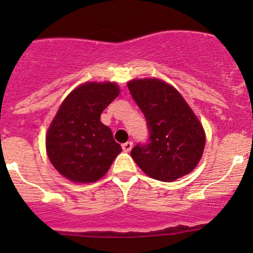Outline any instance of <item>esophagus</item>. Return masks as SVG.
Segmentation results:
<instances>
[{"label": "esophagus", "mask_w": 253, "mask_h": 253, "mask_svg": "<svg viewBox=\"0 0 253 253\" xmlns=\"http://www.w3.org/2000/svg\"><path fill=\"white\" fill-rule=\"evenodd\" d=\"M132 147H133V143H132L131 141L129 142H126L122 144V149L125 150V152H129V150L132 149Z\"/></svg>", "instance_id": "esophagus-1"}]
</instances>
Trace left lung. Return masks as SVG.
Wrapping results in <instances>:
<instances>
[{
	"label": "left lung",
	"mask_w": 253,
	"mask_h": 253,
	"mask_svg": "<svg viewBox=\"0 0 253 253\" xmlns=\"http://www.w3.org/2000/svg\"><path fill=\"white\" fill-rule=\"evenodd\" d=\"M127 86L149 131L148 142L131 150L136 164L148 176L165 182L192 171L202 158L206 134L182 95L157 78L133 79Z\"/></svg>",
	"instance_id": "1"
}]
</instances>
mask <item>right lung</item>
Masks as SVG:
<instances>
[{"label":"right lung","mask_w":253,"mask_h":253,"mask_svg":"<svg viewBox=\"0 0 253 253\" xmlns=\"http://www.w3.org/2000/svg\"><path fill=\"white\" fill-rule=\"evenodd\" d=\"M120 94L116 83H84L68 94L46 134L51 164L73 182L98 181L110 169L121 145L100 121L101 112Z\"/></svg>","instance_id":"add662e5"}]
</instances>
